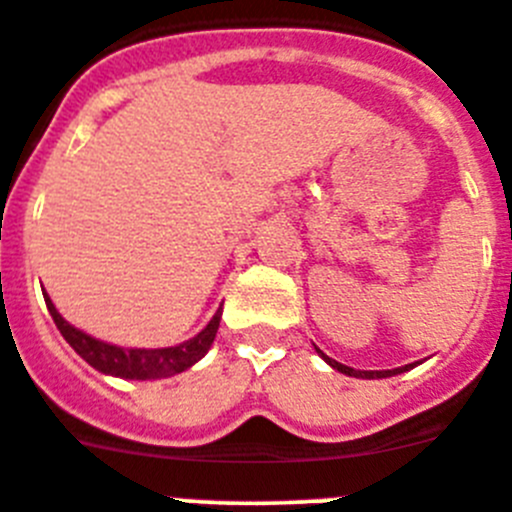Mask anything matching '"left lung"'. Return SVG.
<instances>
[{"label":"left lung","instance_id":"1","mask_svg":"<svg viewBox=\"0 0 512 512\" xmlns=\"http://www.w3.org/2000/svg\"><path fill=\"white\" fill-rule=\"evenodd\" d=\"M316 352H319L321 357L326 359V362L332 364V367L337 369V372H342V374H349V377H362V379H382V377H392V374L405 372V369H410V367H412V364H407V367H399V369H384V372H359V369H352V367H347V364H339L337 359H329V357H326L324 352H321V349H316Z\"/></svg>","mask_w":512,"mask_h":512}]
</instances>
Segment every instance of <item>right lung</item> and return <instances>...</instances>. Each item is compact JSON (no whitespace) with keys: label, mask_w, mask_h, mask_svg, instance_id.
<instances>
[{"label":"right lung","mask_w":512,"mask_h":512,"mask_svg":"<svg viewBox=\"0 0 512 512\" xmlns=\"http://www.w3.org/2000/svg\"><path fill=\"white\" fill-rule=\"evenodd\" d=\"M45 304L50 309L52 319H55L57 329L65 337V342L85 359L90 367H95L102 374H113V377L123 379H160V377H173L178 372H186L188 367L198 362V359L206 357V352L211 349L213 339H216L218 324H221V311H216L208 326L203 332H198L196 337L188 339V342L178 344V347H165V349H125V347H113V344H105L100 339H92L90 334L80 332L72 324H67L60 316V311L55 309V304L50 301L45 291Z\"/></svg>","instance_id":"1"}]
</instances>
